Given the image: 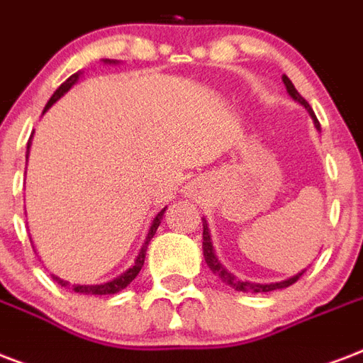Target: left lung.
<instances>
[{
  "mask_svg": "<svg viewBox=\"0 0 363 363\" xmlns=\"http://www.w3.org/2000/svg\"><path fill=\"white\" fill-rule=\"evenodd\" d=\"M282 81L284 85H286V91H288V94L294 100H296L297 104H301L303 108L307 109L308 115L313 117L314 121V126L316 128H320V123L318 119H316V115H314L313 108L308 106L307 100L297 92V89L294 86V83L286 77V75H282ZM202 254H204V261H206V265L210 267V271L213 272V274H218V277L221 278V282H225L227 286H231L233 289H237V291H252V294H259V291H272V289H284L288 288V286H291V284H296L299 278L303 277V272L307 271V269H303L301 272H297V274H294V277L286 278V280H280V282H271V284H255V282H244V280H240V278H237L233 272H229L225 269V267L221 265L220 259H218V255H216V250H213V244H212V237H210V229H208V221L206 218H202Z\"/></svg>",
  "mask_w": 363,
  "mask_h": 363,
  "instance_id": "obj_1",
  "label": "left lung"
}]
</instances>
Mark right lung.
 Segmentation results:
<instances>
[{"mask_svg": "<svg viewBox=\"0 0 363 363\" xmlns=\"http://www.w3.org/2000/svg\"><path fill=\"white\" fill-rule=\"evenodd\" d=\"M106 64H117V60H109V58H106ZM81 74L83 72H77V74H74L72 77H67L64 83H62L58 89L55 91V94L50 96V100L47 102V106H45L43 109V113L47 111V109L52 106V104H56L58 100H60L64 94H66L72 86L79 81ZM30 145H32V138H30V142H28V147H26V161H28V155H30ZM164 212H167V206L162 208L161 212L157 213L155 218H153V221H151V225H150V231H147V237H145V240H143L142 244V248H140V252H138L136 255V259H134V265H130V269H126L125 272H121L119 277H115L111 278V280H108V282H104V284H89V286H83V284H77V286H72V289H74L75 294H85V296H111V294H117V291H121V289H125L128 284L134 280V278L138 277V272L142 271V267H143V261H145V252H147V246H150L151 242V238L155 237V233L157 229H159V225H161V221H162V216H164ZM52 280H56V282L60 284V286H64V288H67L69 286V282H66V280H62V278L55 277L52 274Z\"/></svg>", "mask_w": 363, "mask_h": 363, "instance_id": "right-lung-1", "label": "right lung"}]
</instances>
